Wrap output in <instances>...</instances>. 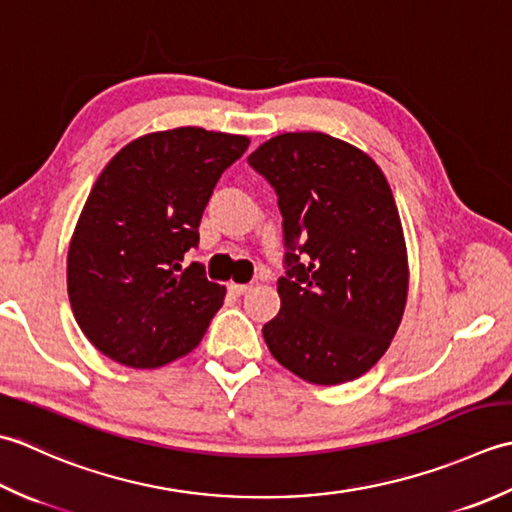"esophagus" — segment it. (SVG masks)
I'll return each mask as SVG.
<instances>
[{
	"mask_svg": "<svg viewBox=\"0 0 512 512\" xmlns=\"http://www.w3.org/2000/svg\"><path fill=\"white\" fill-rule=\"evenodd\" d=\"M249 287H252V285H241V283H229V285H227L229 294H234V296H243V294H247Z\"/></svg>",
	"mask_w": 512,
	"mask_h": 512,
	"instance_id": "obj_1",
	"label": "esophagus"
}]
</instances>
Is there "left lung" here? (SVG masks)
Masks as SVG:
<instances>
[{"instance_id": "obj_1", "label": "left lung", "mask_w": 512, "mask_h": 512, "mask_svg": "<svg viewBox=\"0 0 512 512\" xmlns=\"http://www.w3.org/2000/svg\"><path fill=\"white\" fill-rule=\"evenodd\" d=\"M276 190L285 267L280 311L263 327L280 364L342 384L378 362L400 327L409 260L387 176L369 154L322 132H285L247 156Z\"/></svg>"}]
</instances>
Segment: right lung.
<instances>
[{
  "label": "right lung",
  "mask_w": 512,
  "mask_h": 512,
  "mask_svg": "<svg viewBox=\"0 0 512 512\" xmlns=\"http://www.w3.org/2000/svg\"><path fill=\"white\" fill-rule=\"evenodd\" d=\"M247 145L187 125L134 139L103 168L68 249L72 314L103 356L156 369L201 342L225 287L201 263H181L218 179Z\"/></svg>",
  "instance_id": "right-lung-1"
}]
</instances>
